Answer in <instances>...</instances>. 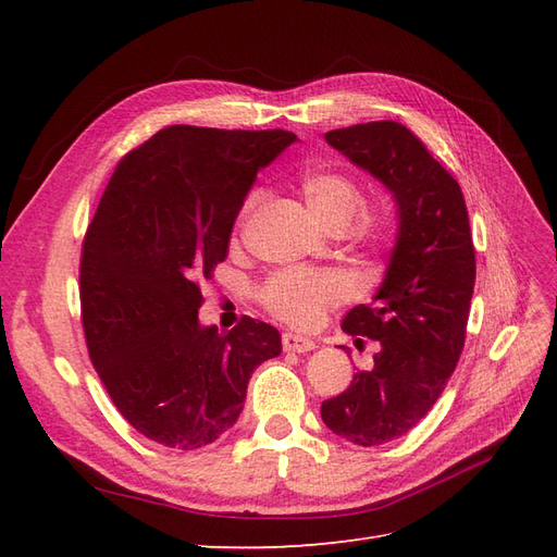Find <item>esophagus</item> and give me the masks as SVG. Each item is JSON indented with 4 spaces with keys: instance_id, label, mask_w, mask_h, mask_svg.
Listing matches in <instances>:
<instances>
[{
    "instance_id": "obj_1",
    "label": "esophagus",
    "mask_w": 557,
    "mask_h": 557,
    "mask_svg": "<svg viewBox=\"0 0 557 557\" xmlns=\"http://www.w3.org/2000/svg\"><path fill=\"white\" fill-rule=\"evenodd\" d=\"M281 344H283V350H293V352H307V350L315 348V342L307 339V336L293 334V332H285L281 336Z\"/></svg>"
}]
</instances>
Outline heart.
<instances>
[{
  "mask_svg": "<svg viewBox=\"0 0 557 557\" xmlns=\"http://www.w3.org/2000/svg\"><path fill=\"white\" fill-rule=\"evenodd\" d=\"M299 193L305 197L318 225L334 234H344L356 225L367 205L362 185L352 176L334 170L305 172L299 176ZM260 201L262 190L248 193L239 213V225ZM362 227L369 237H379V232H383V221L376 215H367ZM346 295L348 285L339 274L311 272V269H285V272H278L267 281L262 288V305L288 325L311 327L325 313V309Z\"/></svg>",
  "mask_w": 557,
  "mask_h": 557,
  "instance_id": "1",
  "label": "heart"
}]
</instances>
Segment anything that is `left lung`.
Masks as SVG:
<instances>
[{"mask_svg": "<svg viewBox=\"0 0 557 557\" xmlns=\"http://www.w3.org/2000/svg\"><path fill=\"white\" fill-rule=\"evenodd\" d=\"M325 141L381 181L397 207V242L372 305L344 332L379 342L374 367L320 407L342 440L379 446L428 416L460 360L476 260L458 181L411 129L379 121L332 129Z\"/></svg>", "mask_w": 557, "mask_h": 557, "instance_id": "left-lung-1", "label": "left lung"}]
</instances>
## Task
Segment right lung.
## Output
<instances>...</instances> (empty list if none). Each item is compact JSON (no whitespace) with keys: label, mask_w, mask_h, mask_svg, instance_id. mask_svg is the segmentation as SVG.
I'll return each instance as SVG.
<instances>
[{"label":"right lung","mask_w":557,"mask_h":557,"mask_svg":"<svg viewBox=\"0 0 557 557\" xmlns=\"http://www.w3.org/2000/svg\"><path fill=\"white\" fill-rule=\"evenodd\" d=\"M297 137L285 129L172 125L134 148L83 242L81 315L115 409L146 440L213 444L244 409L252 369L281 352L276 327L199 323V281L227 258L256 174Z\"/></svg>","instance_id":"add662e5"}]
</instances>
